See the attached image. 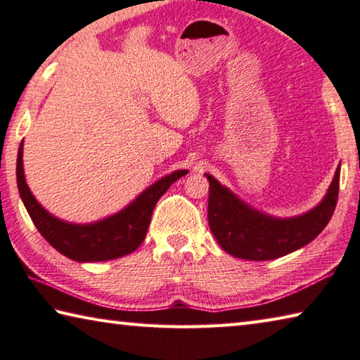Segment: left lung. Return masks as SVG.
<instances>
[{
    "label": "left lung",
    "mask_w": 360,
    "mask_h": 360,
    "mask_svg": "<svg viewBox=\"0 0 360 360\" xmlns=\"http://www.w3.org/2000/svg\"><path fill=\"white\" fill-rule=\"evenodd\" d=\"M208 222L225 252L245 260H271L307 246L330 221L338 200L340 165L324 198L303 214L275 217L265 214L222 186L211 174Z\"/></svg>",
    "instance_id": "left-lung-1"
}]
</instances>
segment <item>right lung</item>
I'll return each mask as SVG.
<instances>
[{"mask_svg": "<svg viewBox=\"0 0 360 360\" xmlns=\"http://www.w3.org/2000/svg\"><path fill=\"white\" fill-rule=\"evenodd\" d=\"M15 172L20 198L39 233L65 257L84 264L119 259L135 251L146 238L157 202L174 181L188 173V169H176L163 176L124 210L90 224H75L58 219L34 198L23 172V141L19 146Z\"/></svg>", "mask_w": 360, "mask_h": 360, "instance_id": "obj_1", "label": "right lung"}]
</instances>
